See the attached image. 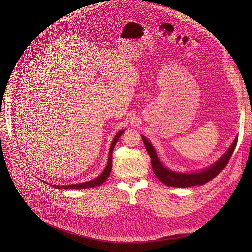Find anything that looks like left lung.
<instances>
[{
	"mask_svg": "<svg viewBox=\"0 0 252 252\" xmlns=\"http://www.w3.org/2000/svg\"><path fill=\"white\" fill-rule=\"evenodd\" d=\"M142 140L151 158L152 169H153V173L156 175V177L163 184H165L166 186L186 188V187L196 186V185H204L210 180H213L215 177H217L220 171L226 167L227 163L229 162L230 158L234 152V149L236 147L238 138L237 137L235 138L230 148L217 162H215L213 165H210L200 171H196V173H177V171L167 168L162 164L159 158H158L153 145L144 136H142Z\"/></svg>",
	"mask_w": 252,
	"mask_h": 252,
	"instance_id": "8db88e82",
	"label": "left lung"
}]
</instances>
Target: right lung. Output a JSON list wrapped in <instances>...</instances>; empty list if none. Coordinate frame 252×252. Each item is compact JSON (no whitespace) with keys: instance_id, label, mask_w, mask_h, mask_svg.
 <instances>
[{"instance_id":"1","label":"right lung","mask_w":252,"mask_h":252,"mask_svg":"<svg viewBox=\"0 0 252 252\" xmlns=\"http://www.w3.org/2000/svg\"><path fill=\"white\" fill-rule=\"evenodd\" d=\"M124 134V130H121L118 134L115 135L114 139L112 140L111 146H110V150H109V155H108V161H107V165L104 168V170L102 171V174L97 177L94 180H91L85 183H79V184H72V185H64V186H57V185H52L54 188L57 189H66V190H77V189H86V188H93V187H98L100 185H102L106 179L108 178V176L110 175V171L112 168V151L113 148L115 146V144L118 140V138L121 137Z\"/></svg>"}]
</instances>
